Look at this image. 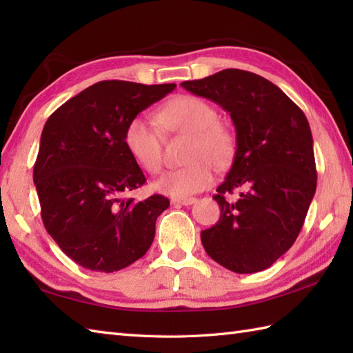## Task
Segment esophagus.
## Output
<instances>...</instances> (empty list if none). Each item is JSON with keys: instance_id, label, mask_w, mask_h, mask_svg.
Returning a JSON list of instances; mask_svg holds the SVG:
<instances>
[{"instance_id": "34e87169", "label": "esophagus", "mask_w": 353, "mask_h": 353, "mask_svg": "<svg viewBox=\"0 0 353 353\" xmlns=\"http://www.w3.org/2000/svg\"><path fill=\"white\" fill-rule=\"evenodd\" d=\"M197 201L196 197H185V199H172L171 203L174 205H183V206H190V205H194Z\"/></svg>"}]
</instances>
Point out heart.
<instances>
[{"label": "heart", "instance_id": "1", "mask_svg": "<svg viewBox=\"0 0 353 353\" xmlns=\"http://www.w3.org/2000/svg\"><path fill=\"white\" fill-rule=\"evenodd\" d=\"M157 123L174 133L190 134L191 144L186 167L165 171L154 188L174 199H185L206 190L214 181V165H226L235 150L229 127L219 121L211 103L196 95H179L157 114ZM129 153L142 170L156 174L162 168V137L159 125L147 115L133 117L124 132Z\"/></svg>", "mask_w": 353, "mask_h": 353}]
</instances>
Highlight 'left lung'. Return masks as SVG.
Returning <instances> with one entry per match:
<instances>
[{
    "label": "left lung",
    "instance_id": "1",
    "mask_svg": "<svg viewBox=\"0 0 353 353\" xmlns=\"http://www.w3.org/2000/svg\"><path fill=\"white\" fill-rule=\"evenodd\" d=\"M182 86L220 104L236 132L234 163L214 196L220 220L201 230V244L230 272H262L294 244L316 194L308 119L272 81L249 71L223 70ZM236 189L239 199H229Z\"/></svg>",
    "mask_w": 353,
    "mask_h": 353
}]
</instances>
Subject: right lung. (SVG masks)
<instances>
[{"label": "right lung", "mask_w": 353, "mask_h": 353, "mask_svg": "<svg viewBox=\"0 0 353 353\" xmlns=\"http://www.w3.org/2000/svg\"><path fill=\"white\" fill-rule=\"evenodd\" d=\"M176 88L104 80L52 112L41 134L33 181L43 226L62 252L92 272L114 273L144 256L163 196L125 197L145 176L124 142L133 117Z\"/></svg>", "instance_id": "right-lung-1"}]
</instances>
